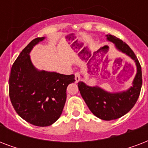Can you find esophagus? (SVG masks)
<instances>
[{
  "label": "esophagus",
  "mask_w": 148,
  "mask_h": 148,
  "mask_svg": "<svg viewBox=\"0 0 148 148\" xmlns=\"http://www.w3.org/2000/svg\"><path fill=\"white\" fill-rule=\"evenodd\" d=\"M80 80H81V75H80V73L77 72V73H75V82L77 83V82L80 81Z\"/></svg>",
  "instance_id": "1"
}]
</instances>
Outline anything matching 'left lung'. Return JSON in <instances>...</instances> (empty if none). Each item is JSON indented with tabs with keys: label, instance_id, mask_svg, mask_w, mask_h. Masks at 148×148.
Here are the masks:
<instances>
[{
	"label": "left lung",
	"instance_id": "obj_1",
	"mask_svg": "<svg viewBox=\"0 0 148 148\" xmlns=\"http://www.w3.org/2000/svg\"><path fill=\"white\" fill-rule=\"evenodd\" d=\"M107 40L114 45L116 49L125 53L134 61L137 73L127 90L109 92L99 86H88L83 81L78 82V89L88 108L98 118L111 121L120 118L128 113L138 101L142 85L141 67L138 58L131 47L119 38L108 34Z\"/></svg>",
	"mask_w": 148,
	"mask_h": 148
}]
</instances>
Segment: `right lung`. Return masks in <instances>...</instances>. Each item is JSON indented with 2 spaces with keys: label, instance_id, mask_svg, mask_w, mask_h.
<instances>
[{
  "label": "right lung",
  "instance_id": "right-lung-1",
  "mask_svg": "<svg viewBox=\"0 0 148 148\" xmlns=\"http://www.w3.org/2000/svg\"><path fill=\"white\" fill-rule=\"evenodd\" d=\"M45 37L31 40L14 63L9 78V96L20 117L39 127L53 124L60 117L67 99V88L75 81L74 74L40 71L30 53Z\"/></svg>",
  "mask_w": 148,
  "mask_h": 148
}]
</instances>
